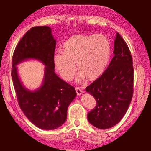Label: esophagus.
<instances>
[{
    "mask_svg": "<svg viewBox=\"0 0 151 151\" xmlns=\"http://www.w3.org/2000/svg\"><path fill=\"white\" fill-rule=\"evenodd\" d=\"M75 90L76 91V94H77V95H81V94L83 93V91H82L79 87H75Z\"/></svg>",
    "mask_w": 151,
    "mask_h": 151,
    "instance_id": "34e87169",
    "label": "esophagus"
}]
</instances>
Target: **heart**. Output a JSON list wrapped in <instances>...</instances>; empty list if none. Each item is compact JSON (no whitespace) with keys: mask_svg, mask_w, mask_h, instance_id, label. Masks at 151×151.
I'll use <instances>...</instances> for the list:
<instances>
[{"mask_svg":"<svg viewBox=\"0 0 151 151\" xmlns=\"http://www.w3.org/2000/svg\"><path fill=\"white\" fill-rule=\"evenodd\" d=\"M111 54V45L106 36L77 35L64 45L63 51L58 50L53 58L56 69L64 80L73 78L77 68L79 79L94 81L103 75Z\"/></svg>","mask_w":151,"mask_h":151,"instance_id":"heart-1","label":"heart"}]
</instances>
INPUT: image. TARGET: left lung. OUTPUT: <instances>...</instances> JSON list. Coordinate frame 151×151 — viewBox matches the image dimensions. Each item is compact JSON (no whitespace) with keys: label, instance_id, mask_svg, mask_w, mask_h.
Returning a JSON list of instances; mask_svg holds the SVG:
<instances>
[{"label":"left lung","instance_id":"obj_1","mask_svg":"<svg viewBox=\"0 0 151 151\" xmlns=\"http://www.w3.org/2000/svg\"><path fill=\"white\" fill-rule=\"evenodd\" d=\"M113 53L103 75L86 88L96 102L94 109L88 113V120L100 129H109L121 121L133 95L132 58L127 44L118 32Z\"/></svg>","mask_w":151,"mask_h":151}]
</instances>
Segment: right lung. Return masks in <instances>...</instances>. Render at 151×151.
<instances>
[{
  "label": "right lung",
  "instance_id": "right-lung-1",
  "mask_svg": "<svg viewBox=\"0 0 151 151\" xmlns=\"http://www.w3.org/2000/svg\"><path fill=\"white\" fill-rule=\"evenodd\" d=\"M56 40L49 27H35L26 32L12 55L11 76L18 103L36 127L53 130L66 121L67 109L76 95L75 87L56 75L53 58ZM35 58L46 66L44 82L40 89L30 91L20 83L16 65L22 60Z\"/></svg>",
  "mask_w": 151,
  "mask_h": 151
}]
</instances>
